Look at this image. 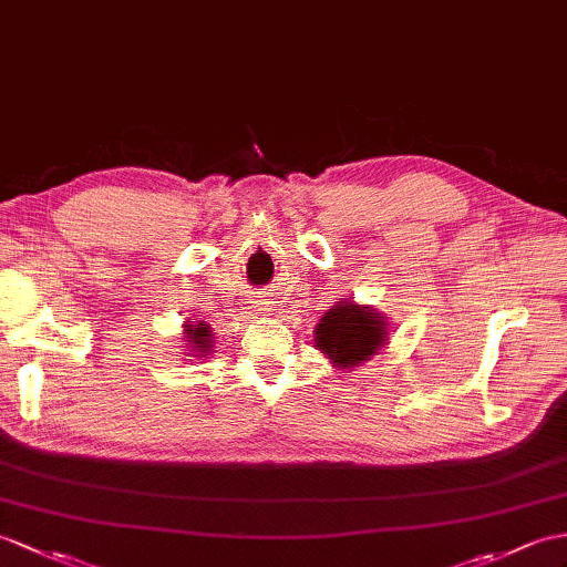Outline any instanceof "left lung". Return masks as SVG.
<instances>
[{
	"instance_id": "obj_1",
	"label": "left lung",
	"mask_w": 567,
	"mask_h": 567,
	"mask_svg": "<svg viewBox=\"0 0 567 567\" xmlns=\"http://www.w3.org/2000/svg\"><path fill=\"white\" fill-rule=\"evenodd\" d=\"M389 321L377 309L346 299L336 301L313 328V348L321 350L336 370H354L386 346Z\"/></svg>"
}]
</instances>
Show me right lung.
I'll return each mask as SVG.
<instances>
[{
    "mask_svg": "<svg viewBox=\"0 0 567 567\" xmlns=\"http://www.w3.org/2000/svg\"><path fill=\"white\" fill-rule=\"evenodd\" d=\"M183 348H188V358H205L215 348V336L205 321L183 326Z\"/></svg>",
    "mask_w": 567,
    "mask_h": 567,
    "instance_id": "obj_1",
    "label": "right lung"
}]
</instances>
